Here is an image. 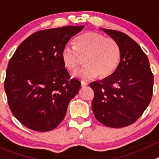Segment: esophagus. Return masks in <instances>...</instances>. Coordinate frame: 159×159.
I'll return each instance as SVG.
<instances>
[{
	"instance_id": "obj_1",
	"label": "esophagus",
	"mask_w": 159,
	"mask_h": 159,
	"mask_svg": "<svg viewBox=\"0 0 159 159\" xmlns=\"http://www.w3.org/2000/svg\"><path fill=\"white\" fill-rule=\"evenodd\" d=\"M87 85H88V84H87V83L84 82V81H82V82H81V86H82V87H87Z\"/></svg>"
}]
</instances>
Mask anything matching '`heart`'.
Returning a JSON list of instances; mask_svg holds the SVG:
<instances>
[{
  "instance_id": "heart-1",
  "label": "heart",
  "mask_w": 159,
  "mask_h": 159,
  "mask_svg": "<svg viewBox=\"0 0 159 159\" xmlns=\"http://www.w3.org/2000/svg\"><path fill=\"white\" fill-rule=\"evenodd\" d=\"M85 57L87 66L74 74V76L90 80L98 75L102 78L111 75L118 67L120 48L116 40L96 32H87L77 36L74 46H66L61 52L64 65L71 72H75Z\"/></svg>"
}]
</instances>
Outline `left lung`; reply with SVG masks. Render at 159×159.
Wrapping results in <instances>:
<instances>
[{
    "mask_svg": "<svg viewBox=\"0 0 159 159\" xmlns=\"http://www.w3.org/2000/svg\"><path fill=\"white\" fill-rule=\"evenodd\" d=\"M102 30L116 40L120 60L116 71L101 81L90 84L96 119L110 128H123L139 118L152 98L154 76L149 60L140 46L123 32Z\"/></svg>",
    "mask_w": 159,
    "mask_h": 159,
    "instance_id": "1",
    "label": "left lung"
}]
</instances>
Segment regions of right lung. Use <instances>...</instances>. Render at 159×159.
<instances>
[{
  "label": "right lung",
  "mask_w": 159,
  "mask_h": 159,
  "mask_svg": "<svg viewBox=\"0 0 159 159\" xmlns=\"http://www.w3.org/2000/svg\"><path fill=\"white\" fill-rule=\"evenodd\" d=\"M84 26L35 32L19 46L8 62L4 90L13 116L38 132L53 130L63 120L69 102L81 87L70 79L61 52Z\"/></svg>",
  "instance_id": "obj_1"
}]
</instances>
